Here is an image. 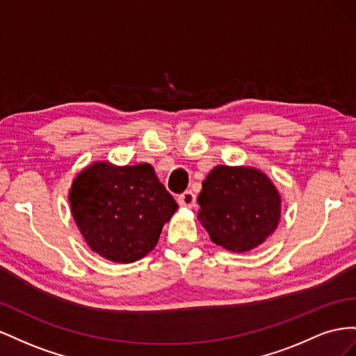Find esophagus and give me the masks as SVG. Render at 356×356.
Instances as JSON below:
<instances>
[{"label":"esophagus","instance_id":"1","mask_svg":"<svg viewBox=\"0 0 356 356\" xmlns=\"http://www.w3.org/2000/svg\"><path fill=\"white\" fill-rule=\"evenodd\" d=\"M195 201H197V198H195V194L192 191H185L184 194H180L177 197V202L181 207H188V209L195 207Z\"/></svg>","mask_w":356,"mask_h":356}]
</instances>
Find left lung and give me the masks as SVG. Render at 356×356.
Listing matches in <instances>:
<instances>
[{
	"label": "left lung",
	"instance_id": "obj_1",
	"mask_svg": "<svg viewBox=\"0 0 356 356\" xmlns=\"http://www.w3.org/2000/svg\"><path fill=\"white\" fill-rule=\"evenodd\" d=\"M197 201L198 219L211 241L231 252L259 246L279 225V192L255 168L215 167Z\"/></svg>",
	"mask_w": 356,
	"mask_h": 356
}]
</instances>
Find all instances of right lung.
Instances as JSON below:
<instances>
[{
  "mask_svg": "<svg viewBox=\"0 0 356 356\" xmlns=\"http://www.w3.org/2000/svg\"><path fill=\"white\" fill-rule=\"evenodd\" d=\"M70 206L83 238L113 262H134L156 246L177 202L149 164L98 162L74 179Z\"/></svg>",
  "mask_w": 356,
  "mask_h": 356,
  "instance_id": "1",
  "label": "right lung"
}]
</instances>
